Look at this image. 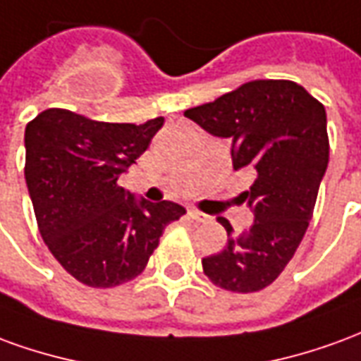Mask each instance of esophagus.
<instances>
[{
  "instance_id": "34e87169",
  "label": "esophagus",
  "mask_w": 361,
  "mask_h": 361,
  "mask_svg": "<svg viewBox=\"0 0 361 361\" xmlns=\"http://www.w3.org/2000/svg\"><path fill=\"white\" fill-rule=\"evenodd\" d=\"M188 216H189V219H191V220H193V222H207V220H209V216H207L204 212L195 211V209H189V211H188Z\"/></svg>"
}]
</instances>
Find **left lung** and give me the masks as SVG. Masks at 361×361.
Masks as SVG:
<instances>
[{"instance_id": "8db88e82", "label": "left lung", "mask_w": 361, "mask_h": 361, "mask_svg": "<svg viewBox=\"0 0 361 361\" xmlns=\"http://www.w3.org/2000/svg\"><path fill=\"white\" fill-rule=\"evenodd\" d=\"M183 116L232 139L234 170H255L253 185L240 195L253 211V226L234 235L219 219L226 247L203 259V272L228 292H259L294 257L313 216L329 164L325 106L294 81L257 79Z\"/></svg>"}]
</instances>
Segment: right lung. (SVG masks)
Masks as SVG:
<instances>
[{"instance_id": "add662e5", "label": "right lung", "mask_w": 361, "mask_h": 361, "mask_svg": "<svg viewBox=\"0 0 361 361\" xmlns=\"http://www.w3.org/2000/svg\"><path fill=\"white\" fill-rule=\"evenodd\" d=\"M164 118L108 123L63 108L25 129V180L51 255L73 279L114 288L139 276L164 228L185 214L172 201H137L119 176L149 149Z\"/></svg>"}]
</instances>
